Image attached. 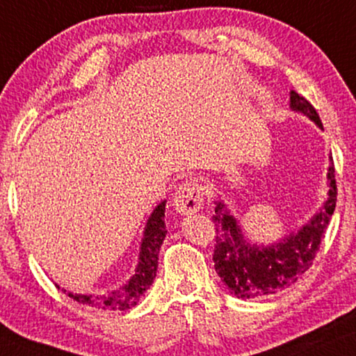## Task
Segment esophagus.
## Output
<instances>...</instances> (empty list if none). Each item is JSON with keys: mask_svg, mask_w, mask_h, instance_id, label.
<instances>
[{"mask_svg": "<svg viewBox=\"0 0 356 356\" xmlns=\"http://www.w3.org/2000/svg\"><path fill=\"white\" fill-rule=\"evenodd\" d=\"M203 195V187L197 180H187L174 193L172 204L179 213L192 214L202 208Z\"/></svg>", "mask_w": 356, "mask_h": 356, "instance_id": "34e87169", "label": "esophagus"}]
</instances>
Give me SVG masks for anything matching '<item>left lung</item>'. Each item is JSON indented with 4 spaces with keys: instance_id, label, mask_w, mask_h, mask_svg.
Segmentation results:
<instances>
[{
    "instance_id": "8db88e82",
    "label": "left lung",
    "mask_w": 356,
    "mask_h": 356,
    "mask_svg": "<svg viewBox=\"0 0 356 356\" xmlns=\"http://www.w3.org/2000/svg\"><path fill=\"white\" fill-rule=\"evenodd\" d=\"M290 106L295 111L307 114L323 129L316 109L295 90L290 92ZM327 179L330 187L329 198L321 211L297 234H290L280 243L268 248H259L245 242L235 219L230 216L224 204L218 202L213 216L216 227L213 261L216 273L227 285L230 293L238 298L268 297L290 287L312 268L337 202L334 163L329 168Z\"/></svg>"
}]
</instances>
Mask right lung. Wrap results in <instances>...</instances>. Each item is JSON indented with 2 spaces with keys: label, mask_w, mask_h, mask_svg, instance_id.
Returning a JSON list of instances; mask_svg holds the SVG:
<instances>
[{
  "label": "right lung",
  "mask_w": 356,
  "mask_h": 356,
  "mask_svg": "<svg viewBox=\"0 0 356 356\" xmlns=\"http://www.w3.org/2000/svg\"><path fill=\"white\" fill-rule=\"evenodd\" d=\"M164 209H166V202L159 203L158 208L153 211L152 218L148 219L142 242V252H140L138 268L127 285L104 295H82L67 292L69 297L79 303L88 305V307L98 309H106V312H126V309L135 307L149 285L153 284V279L156 277L159 248H161L163 240L168 232L166 224H164ZM56 287L59 289V285H56Z\"/></svg>",
  "instance_id": "1"
}]
</instances>
